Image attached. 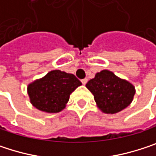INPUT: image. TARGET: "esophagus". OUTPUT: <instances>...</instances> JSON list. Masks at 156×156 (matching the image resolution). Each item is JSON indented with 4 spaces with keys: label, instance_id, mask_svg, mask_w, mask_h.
<instances>
[{
    "label": "esophagus",
    "instance_id": "34e87169",
    "mask_svg": "<svg viewBox=\"0 0 156 156\" xmlns=\"http://www.w3.org/2000/svg\"><path fill=\"white\" fill-rule=\"evenodd\" d=\"M81 82H82V84H83V85H86V84H87V78H84V79H82V80H81Z\"/></svg>",
    "mask_w": 156,
    "mask_h": 156
}]
</instances>
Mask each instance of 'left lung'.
<instances>
[{
    "instance_id": "obj_1",
    "label": "left lung",
    "mask_w": 156,
    "mask_h": 156,
    "mask_svg": "<svg viewBox=\"0 0 156 156\" xmlns=\"http://www.w3.org/2000/svg\"><path fill=\"white\" fill-rule=\"evenodd\" d=\"M86 87L94 95L98 108L106 114H115L127 108L136 94L133 84L108 69L97 73Z\"/></svg>"
}]
</instances>
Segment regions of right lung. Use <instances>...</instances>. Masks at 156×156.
Returning a JSON list of instances; mask_svg holds the SVG:
<instances>
[{
    "mask_svg": "<svg viewBox=\"0 0 156 156\" xmlns=\"http://www.w3.org/2000/svg\"><path fill=\"white\" fill-rule=\"evenodd\" d=\"M81 85L73 74L51 70L30 83L27 91L34 108L46 113H58L66 108L70 94Z\"/></svg>",
    "mask_w": 156,
    "mask_h": 156,
    "instance_id": "right-lung-1",
    "label": "right lung"
}]
</instances>
